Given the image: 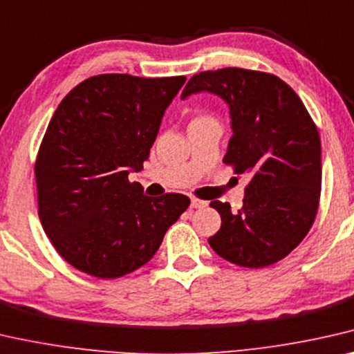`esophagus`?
Here are the masks:
<instances>
[{"label":"esophagus","instance_id":"obj_1","mask_svg":"<svg viewBox=\"0 0 354 354\" xmlns=\"http://www.w3.org/2000/svg\"><path fill=\"white\" fill-rule=\"evenodd\" d=\"M207 207V202H203V200H198V198H192L191 200V208H203Z\"/></svg>","mask_w":354,"mask_h":354}]
</instances>
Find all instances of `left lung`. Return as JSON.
Here are the masks:
<instances>
[{"label": "left lung", "mask_w": 354, "mask_h": 354, "mask_svg": "<svg viewBox=\"0 0 354 354\" xmlns=\"http://www.w3.org/2000/svg\"><path fill=\"white\" fill-rule=\"evenodd\" d=\"M208 92L229 106L232 138L224 163L246 175L243 207L209 203L221 229L208 243L216 254L248 268L286 257L308 234L321 194V141L302 100L268 73L223 68L192 76L181 98Z\"/></svg>", "instance_id": "1"}]
</instances>
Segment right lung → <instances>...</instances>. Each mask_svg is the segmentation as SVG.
I'll use <instances>...</instances> for the list:
<instances>
[{"instance_id":"obj_1","label":"right lung","mask_w":354,"mask_h":354,"mask_svg":"<svg viewBox=\"0 0 354 354\" xmlns=\"http://www.w3.org/2000/svg\"><path fill=\"white\" fill-rule=\"evenodd\" d=\"M184 76L98 75L62 100L35 163L38 214L59 254L113 279L152 259L191 200L147 197L129 173L143 168Z\"/></svg>"}]
</instances>
